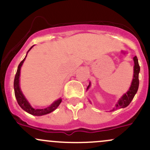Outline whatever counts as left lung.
Here are the masks:
<instances>
[{"label": "left lung", "instance_id": "1", "mask_svg": "<svg viewBox=\"0 0 150 150\" xmlns=\"http://www.w3.org/2000/svg\"><path fill=\"white\" fill-rule=\"evenodd\" d=\"M134 63V74H133V79L132 81L131 86H130L129 88L127 91V93H125L122 97L120 98V100L116 104L115 107H114L110 112H113L115 111L116 109H120V108H125L127 107L129 104L131 103L132 100L133 99L134 96L137 92L138 88H139V73L140 71V67L138 63V59L137 56H134L133 58ZM91 83H89V85L88 86L87 89L90 87Z\"/></svg>", "mask_w": 150, "mask_h": 150}]
</instances>
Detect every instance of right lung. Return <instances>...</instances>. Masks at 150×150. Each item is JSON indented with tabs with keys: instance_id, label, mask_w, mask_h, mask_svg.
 <instances>
[{
	"instance_id": "obj_1",
	"label": "right lung",
	"mask_w": 150,
	"mask_h": 150,
	"mask_svg": "<svg viewBox=\"0 0 150 150\" xmlns=\"http://www.w3.org/2000/svg\"><path fill=\"white\" fill-rule=\"evenodd\" d=\"M33 46H32V47H33ZM32 47H30V49L28 50L27 54H28V51L32 49ZM26 56H26H25V57L23 59V60L21 61V62L19 64L18 67L16 74L15 76V79H14V91H15V96L16 98L18 104H19V106H20L24 111H25V112H28V113L32 114V115L42 116L45 115V114L51 113L53 111L55 110L56 108L59 107V104H61V102H62V99H61V98L58 99V100L54 101V102L53 103V104H51L49 107L44 108V109H34V108H33L30 106L29 102L27 101V99H25V97L24 96L23 93H22L21 90L20 85H19V78H20L21 68L22 65H23Z\"/></svg>"
}]
</instances>
